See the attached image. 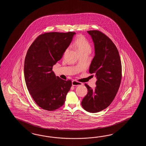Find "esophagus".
I'll list each match as a JSON object with an SVG mask.
<instances>
[{
    "instance_id": "1",
    "label": "esophagus",
    "mask_w": 146,
    "mask_h": 146,
    "mask_svg": "<svg viewBox=\"0 0 146 146\" xmlns=\"http://www.w3.org/2000/svg\"><path fill=\"white\" fill-rule=\"evenodd\" d=\"M83 84H82V83L78 82L77 81H72V86H82Z\"/></svg>"
}]
</instances>
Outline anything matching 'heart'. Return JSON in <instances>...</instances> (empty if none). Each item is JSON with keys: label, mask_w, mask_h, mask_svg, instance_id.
Listing matches in <instances>:
<instances>
[{"label": "heart", "mask_w": 146, "mask_h": 146, "mask_svg": "<svg viewBox=\"0 0 146 146\" xmlns=\"http://www.w3.org/2000/svg\"><path fill=\"white\" fill-rule=\"evenodd\" d=\"M74 46L77 48L79 53H82L86 51H90L91 47L89 42L84 36L78 35L74 42Z\"/></svg>", "instance_id": "heart-1"}]
</instances>
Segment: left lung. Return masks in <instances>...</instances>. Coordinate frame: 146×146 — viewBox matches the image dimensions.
<instances>
[{
	"label": "left lung",
	"mask_w": 146,
	"mask_h": 146,
	"mask_svg": "<svg viewBox=\"0 0 146 146\" xmlns=\"http://www.w3.org/2000/svg\"><path fill=\"white\" fill-rule=\"evenodd\" d=\"M94 46V57L89 68L96 77V87L88 89L81 105L86 111L96 113L108 108L114 99L121 79V65L118 51L112 40L101 32L87 31Z\"/></svg>",
	"instance_id": "obj_1"
}]
</instances>
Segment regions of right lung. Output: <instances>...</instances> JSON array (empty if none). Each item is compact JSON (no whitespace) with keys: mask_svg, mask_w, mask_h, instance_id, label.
<instances>
[{"mask_svg":"<svg viewBox=\"0 0 146 146\" xmlns=\"http://www.w3.org/2000/svg\"><path fill=\"white\" fill-rule=\"evenodd\" d=\"M75 32L41 34L31 44L25 56L24 74L27 87L42 109L54 111L64 105L72 81L56 76L53 66L62 58Z\"/></svg>","mask_w":146,"mask_h":146,"instance_id":"1","label":"right lung"}]
</instances>
